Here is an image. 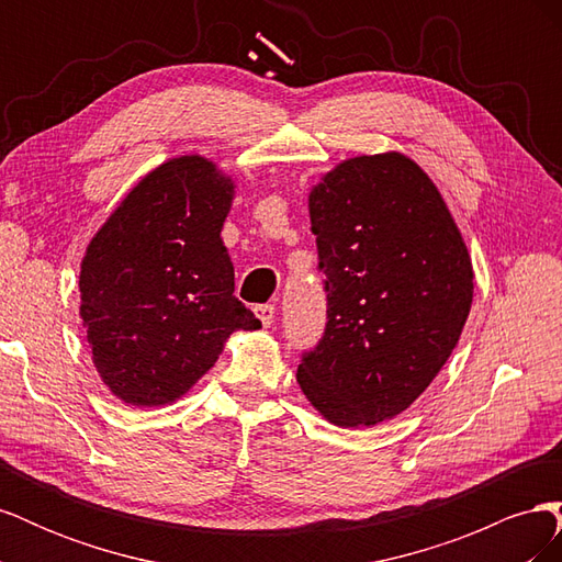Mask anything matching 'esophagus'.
Segmentation results:
<instances>
[{
    "label": "esophagus",
    "instance_id": "34e87169",
    "mask_svg": "<svg viewBox=\"0 0 562 562\" xmlns=\"http://www.w3.org/2000/svg\"><path fill=\"white\" fill-rule=\"evenodd\" d=\"M252 312H255V316L260 318V323H262L265 328L271 326V323H274V314H277L274 304H258V307H255Z\"/></svg>",
    "mask_w": 562,
    "mask_h": 562
}]
</instances>
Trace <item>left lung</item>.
I'll list each match as a JSON object with an SVG mask.
<instances>
[{
    "label": "left lung",
    "mask_w": 562,
    "mask_h": 562,
    "mask_svg": "<svg viewBox=\"0 0 562 562\" xmlns=\"http://www.w3.org/2000/svg\"><path fill=\"white\" fill-rule=\"evenodd\" d=\"M328 323L297 384L342 429L407 411L450 359L473 265L436 182L403 151L339 161L310 190Z\"/></svg>",
    "instance_id": "1"
}]
</instances>
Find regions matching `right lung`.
<instances>
[{
	"label": "right lung",
	"instance_id": "right-lung-1",
	"mask_svg": "<svg viewBox=\"0 0 562 562\" xmlns=\"http://www.w3.org/2000/svg\"><path fill=\"white\" fill-rule=\"evenodd\" d=\"M236 182L213 159L151 168L110 213L79 269V316L93 368L126 405L182 398L236 330L260 321L234 297L223 225Z\"/></svg>",
	"mask_w": 562,
	"mask_h": 562
}]
</instances>
